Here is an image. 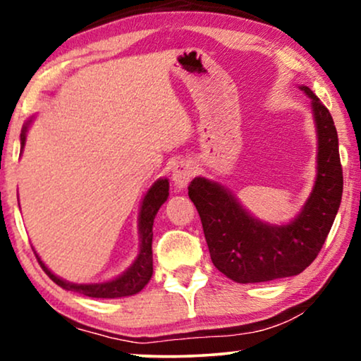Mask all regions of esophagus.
I'll use <instances>...</instances> for the list:
<instances>
[{"label":"esophagus","mask_w":361,"mask_h":361,"mask_svg":"<svg viewBox=\"0 0 361 361\" xmlns=\"http://www.w3.org/2000/svg\"><path fill=\"white\" fill-rule=\"evenodd\" d=\"M195 174V167L194 164H190V162L187 161H180L179 164L174 167V171H172V180H174V184L182 189V187H185L189 184V180L194 177Z\"/></svg>","instance_id":"34e87169"}]
</instances>
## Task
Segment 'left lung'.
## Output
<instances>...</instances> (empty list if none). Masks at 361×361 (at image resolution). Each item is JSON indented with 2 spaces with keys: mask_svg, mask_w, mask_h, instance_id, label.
Returning a JSON list of instances; mask_svg holds the SVG:
<instances>
[{
  "mask_svg": "<svg viewBox=\"0 0 361 361\" xmlns=\"http://www.w3.org/2000/svg\"><path fill=\"white\" fill-rule=\"evenodd\" d=\"M319 136L317 179L298 219L288 225H268L243 210L216 182L195 177L189 197L200 215L212 263L235 283H264L295 276L322 250L337 215L343 190L338 136L332 115L309 87Z\"/></svg>",
  "mask_w": 361,
  "mask_h": 361,
  "instance_id": "left-lung-1",
  "label": "left lung"
}]
</instances>
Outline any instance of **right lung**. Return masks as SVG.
Masks as SVG:
<instances>
[{
  "label": "right lung",
  "mask_w": 361,
  "mask_h": 361,
  "mask_svg": "<svg viewBox=\"0 0 361 361\" xmlns=\"http://www.w3.org/2000/svg\"><path fill=\"white\" fill-rule=\"evenodd\" d=\"M26 131L27 125L21 131V149L24 147V141H26ZM167 195H169V182H167V179H159L147 190L145 199H142L140 212V255H137L135 263L128 268L126 273L118 276L116 279L98 284H73L52 274L37 256L39 264H41V268L46 271V274L57 286H61V288L67 290H73V293L87 295V298L115 299L140 293L149 283L152 276V224H154L157 210L167 200Z\"/></svg>",
  "instance_id": "right-lung-1"
}]
</instances>
